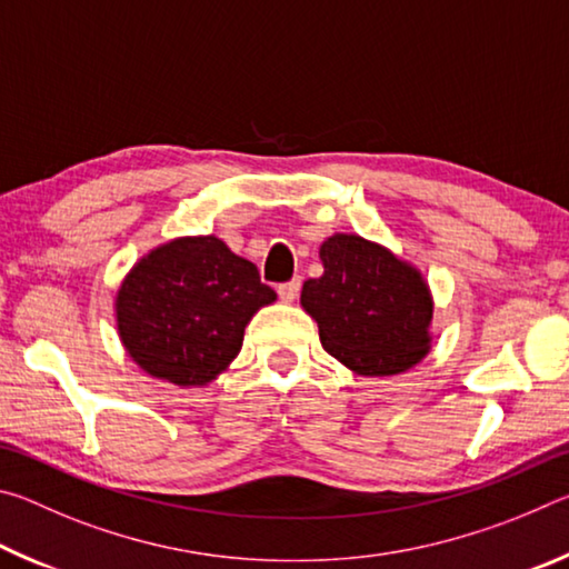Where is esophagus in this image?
<instances>
[{
    "label": "esophagus",
    "instance_id": "esophagus-1",
    "mask_svg": "<svg viewBox=\"0 0 569 569\" xmlns=\"http://www.w3.org/2000/svg\"><path fill=\"white\" fill-rule=\"evenodd\" d=\"M298 291H301V278H293V281H288V283H281V286H278V296H281V301H283V303H291V301H296Z\"/></svg>",
    "mask_w": 569,
    "mask_h": 569
}]
</instances>
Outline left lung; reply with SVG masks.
<instances>
[{
    "label": "left lung",
    "mask_w": 569,
    "mask_h": 569,
    "mask_svg": "<svg viewBox=\"0 0 569 569\" xmlns=\"http://www.w3.org/2000/svg\"><path fill=\"white\" fill-rule=\"evenodd\" d=\"M323 276L308 278L301 306L321 346L361 377H391L429 351V286L379 243L336 233L321 246Z\"/></svg>",
    "instance_id": "obj_1"
}]
</instances>
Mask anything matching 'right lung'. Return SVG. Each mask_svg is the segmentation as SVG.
Masks as SVG:
<instances>
[{
  "instance_id": "1",
  "label": "right lung",
  "mask_w": 569,
  "mask_h": 569,
  "mask_svg": "<svg viewBox=\"0 0 569 569\" xmlns=\"http://www.w3.org/2000/svg\"><path fill=\"white\" fill-rule=\"evenodd\" d=\"M276 291L216 236L176 238L124 278L114 311L132 361L178 387H206L243 346L248 321Z\"/></svg>"
}]
</instances>
